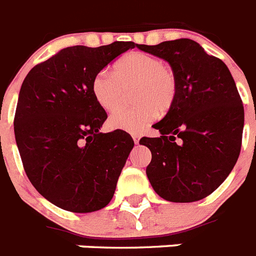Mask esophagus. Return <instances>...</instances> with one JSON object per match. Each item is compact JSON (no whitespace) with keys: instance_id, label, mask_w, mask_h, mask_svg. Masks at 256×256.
<instances>
[{"instance_id":"obj_1","label":"esophagus","mask_w":256,"mask_h":256,"mask_svg":"<svg viewBox=\"0 0 256 256\" xmlns=\"http://www.w3.org/2000/svg\"><path fill=\"white\" fill-rule=\"evenodd\" d=\"M132 137H133V141H134V144H136V145H138V142H140V136H138V134H132Z\"/></svg>"}]
</instances>
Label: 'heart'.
<instances>
[{"label": "heart", "mask_w": 256, "mask_h": 256, "mask_svg": "<svg viewBox=\"0 0 256 256\" xmlns=\"http://www.w3.org/2000/svg\"><path fill=\"white\" fill-rule=\"evenodd\" d=\"M134 84L133 109L118 110L110 116L114 130L140 133L168 111L176 95V78L162 60L144 52H130L120 58L115 69H102L95 74L92 90L95 100L106 111H114L122 102L126 88Z\"/></svg>", "instance_id": "heart-1"}]
</instances>
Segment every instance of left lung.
I'll return each mask as SVG.
<instances>
[{
    "label": "left lung",
    "instance_id": "left-lung-1",
    "mask_svg": "<svg viewBox=\"0 0 256 256\" xmlns=\"http://www.w3.org/2000/svg\"><path fill=\"white\" fill-rule=\"evenodd\" d=\"M137 48L164 58L176 78L168 112L154 124L160 137H142L150 149L148 179L162 199L192 202L221 186L240 157L244 111L222 61L191 39Z\"/></svg>",
    "mask_w": 256,
    "mask_h": 256
}]
</instances>
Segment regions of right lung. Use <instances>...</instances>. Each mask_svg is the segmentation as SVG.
Instances as JSON below:
<instances>
[{
    "label": "right lung",
    "instance_id": "obj_1",
    "mask_svg": "<svg viewBox=\"0 0 256 256\" xmlns=\"http://www.w3.org/2000/svg\"><path fill=\"white\" fill-rule=\"evenodd\" d=\"M136 46L64 48L23 81L14 119L16 146L30 182L58 208L95 212L112 199L134 142L124 130H99L107 114L92 84L99 70Z\"/></svg>",
    "mask_w": 256,
    "mask_h": 256
}]
</instances>
